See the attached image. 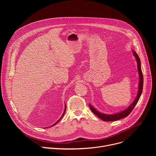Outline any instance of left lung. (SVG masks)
Masks as SVG:
<instances>
[{"instance_id": "left-lung-1", "label": "left lung", "mask_w": 156, "mask_h": 156, "mask_svg": "<svg viewBox=\"0 0 156 156\" xmlns=\"http://www.w3.org/2000/svg\"><path fill=\"white\" fill-rule=\"evenodd\" d=\"M132 52H133V55H134V56L136 60V62H137L138 70V73H139V76H140V81H139V84H138V91L137 96H136L135 99L134 100V101H133L130 104V105L129 107H128L126 109L121 111V112H120L115 113L114 114H105L100 112L98 110H97L93 106H92L91 104H89V106H90L91 110H92V112L95 115H96L99 118H100L101 120H102L104 121L113 122V121L119 120L120 119L126 117L131 112L133 109L134 108V107L138 103V102L140 98V96L142 94L143 87V73H142L141 68V61H140V57H138L136 52L134 50H132Z\"/></svg>"}]
</instances>
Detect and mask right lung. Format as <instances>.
Segmentation results:
<instances>
[{
  "instance_id": "1",
  "label": "right lung",
  "mask_w": 156,
  "mask_h": 156,
  "mask_svg": "<svg viewBox=\"0 0 156 156\" xmlns=\"http://www.w3.org/2000/svg\"><path fill=\"white\" fill-rule=\"evenodd\" d=\"M65 109H64V112H63V114H62V116H61V117H60V119H58V121H57V122H55V123H54V125H52V126H50V127H51V126H54V125H56V124H57V123H58V122H59V121H60V119H62V117H63V115H64V114H65V110H66V104H65Z\"/></svg>"
}]
</instances>
